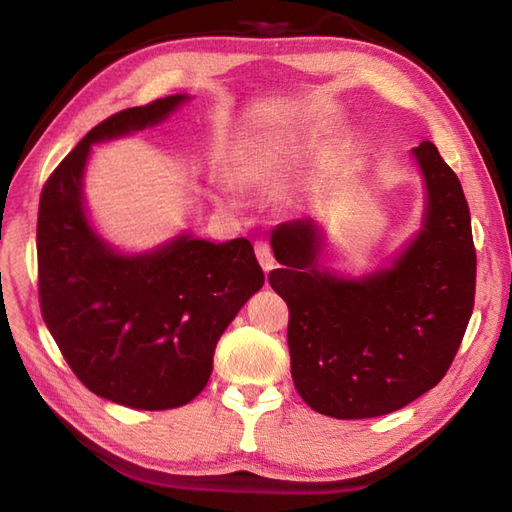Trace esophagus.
<instances>
[{
	"instance_id": "obj_1",
	"label": "esophagus",
	"mask_w": 512,
	"mask_h": 512,
	"mask_svg": "<svg viewBox=\"0 0 512 512\" xmlns=\"http://www.w3.org/2000/svg\"><path fill=\"white\" fill-rule=\"evenodd\" d=\"M254 247H256V256H258L260 267L265 269V273H269L275 267V258H273L269 241H256Z\"/></svg>"
}]
</instances>
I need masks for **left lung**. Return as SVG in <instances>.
<instances>
[{
	"mask_svg": "<svg viewBox=\"0 0 512 512\" xmlns=\"http://www.w3.org/2000/svg\"><path fill=\"white\" fill-rule=\"evenodd\" d=\"M427 181L425 228L395 267L339 280L318 265L314 220L284 222L269 273L288 305L294 389L333 418L395 412L451 367L474 309L476 250L461 183L431 141L414 149Z\"/></svg>",
	"mask_w": 512,
	"mask_h": 512,
	"instance_id": "8db88e82",
	"label": "left lung"
}]
</instances>
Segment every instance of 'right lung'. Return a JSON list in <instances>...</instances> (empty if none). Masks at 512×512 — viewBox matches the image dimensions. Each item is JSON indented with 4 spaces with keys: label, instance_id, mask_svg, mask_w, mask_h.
Returning <instances> with one entry per match:
<instances>
[{
    "label": "right lung",
    "instance_id": "obj_1",
    "mask_svg": "<svg viewBox=\"0 0 512 512\" xmlns=\"http://www.w3.org/2000/svg\"><path fill=\"white\" fill-rule=\"evenodd\" d=\"M185 100L168 96L104 119L46 179L38 207V297L66 363L91 393L138 410H168L207 386L218 339L265 284L247 239L179 237L126 258L83 211L91 143L143 130Z\"/></svg>",
    "mask_w": 512,
    "mask_h": 512
}]
</instances>
